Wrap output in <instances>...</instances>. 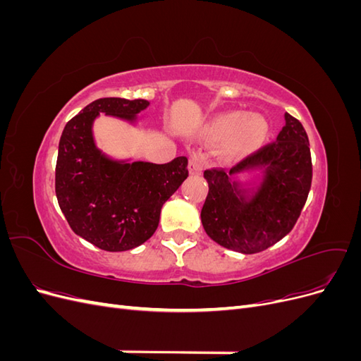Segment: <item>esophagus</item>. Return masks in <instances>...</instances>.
Instances as JSON below:
<instances>
[{
    "label": "esophagus",
    "instance_id": "esophagus-1",
    "mask_svg": "<svg viewBox=\"0 0 361 361\" xmlns=\"http://www.w3.org/2000/svg\"><path fill=\"white\" fill-rule=\"evenodd\" d=\"M203 169V159L199 155H192L190 158V164H188V170L191 174H200Z\"/></svg>",
    "mask_w": 361,
    "mask_h": 361
}]
</instances>
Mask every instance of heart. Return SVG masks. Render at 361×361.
Instances as JSON below:
<instances>
[{"mask_svg": "<svg viewBox=\"0 0 361 361\" xmlns=\"http://www.w3.org/2000/svg\"><path fill=\"white\" fill-rule=\"evenodd\" d=\"M264 116L243 111H226L212 118L207 135L214 141H226L224 158L228 161L244 158L264 145L268 135Z\"/></svg>", "mask_w": 361, "mask_h": 361, "instance_id": "1", "label": "heart"}]
</instances>
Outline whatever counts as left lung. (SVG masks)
<instances>
[{
  "instance_id": "8db88e82",
  "label": "left lung",
  "mask_w": 361,
  "mask_h": 361,
  "mask_svg": "<svg viewBox=\"0 0 361 361\" xmlns=\"http://www.w3.org/2000/svg\"><path fill=\"white\" fill-rule=\"evenodd\" d=\"M286 123L274 143L247 157L231 171H204L209 183L202 207L204 232L216 244L253 255L285 238L297 223L312 185L309 137L300 120L285 114ZM244 172H260L239 183Z\"/></svg>"
}]
</instances>
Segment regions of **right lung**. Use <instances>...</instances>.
<instances>
[{
	"instance_id": "right-lung-1",
	"label": "right lung",
	"mask_w": 361,
	"mask_h": 361,
	"mask_svg": "<svg viewBox=\"0 0 361 361\" xmlns=\"http://www.w3.org/2000/svg\"><path fill=\"white\" fill-rule=\"evenodd\" d=\"M149 106L145 99L102 97L63 129L56 194L72 231L105 251H126L155 233L161 207L188 178V159L167 164L113 159L97 149L93 122L105 113L129 123Z\"/></svg>"
}]
</instances>
